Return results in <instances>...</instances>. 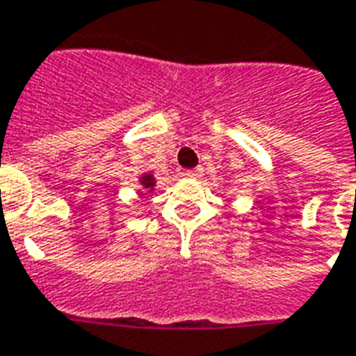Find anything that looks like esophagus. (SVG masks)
<instances>
[{"label": "esophagus", "mask_w": 356, "mask_h": 356, "mask_svg": "<svg viewBox=\"0 0 356 356\" xmlns=\"http://www.w3.org/2000/svg\"><path fill=\"white\" fill-rule=\"evenodd\" d=\"M186 176H189V178L197 180V178H200V176H202V168H200V167L191 168V170H188V172H186Z\"/></svg>", "instance_id": "obj_1"}]
</instances>
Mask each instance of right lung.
Segmentation results:
<instances>
[{
    "label": "right lung",
    "instance_id": "1",
    "mask_svg": "<svg viewBox=\"0 0 356 356\" xmlns=\"http://www.w3.org/2000/svg\"><path fill=\"white\" fill-rule=\"evenodd\" d=\"M138 184H140L144 191H148V193H154V191H156L157 181L152 172H143V175L138 176ZM140 195H144V193H140Z\"/></svg>",
    "mask_w": 356,
    "mask_h": 356
}]
</instances>
